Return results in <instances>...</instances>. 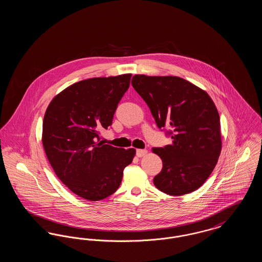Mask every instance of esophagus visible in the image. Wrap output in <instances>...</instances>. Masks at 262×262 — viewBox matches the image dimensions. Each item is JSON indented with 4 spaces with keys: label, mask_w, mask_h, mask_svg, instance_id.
<instances>
[{
    "label": "esophagus",
    "mask_w": 262,
    "mask_h": 262,
    "mask_svg": "<svg viewBox=\"0 0 262 262\" xmlns=\"http://www.w3.org/2000/svg\"><path fill=\"white\" fill-rule=\"evenodd\" d=\"M147 153V150L146 149H137V157H143L145 154Z\"/></svg>",
    "instance_id": "obj_1"
}]
</instances>
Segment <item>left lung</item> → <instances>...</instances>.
<instances>
[{
  "instance_id": "obj_1",
  "label": "left lung",
  "mask_w": 262,
  "mask_h": 262,
  "mask_svg": "<svg viewBox=\"0 0 262 262\" xmlns=\"http://www.w3.org/2000/svg\"><path fill=\"white\" fill-rule=\"evenodd\" d=\"M132 84L172 144L152 148L162 159L154 186L170 195L196 190L214 170L221 148L220 118L210 96L178 76L136 75Z\"/></svg>"
}]
</instances>
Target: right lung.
<instances>
[{
	"instance_id": "obj_1",
	"label": "right lung",
	"mask_w": 262,
	"mask_h": 262,
	"mask_svg": "<svg viewBox=\"0 0 262 262\" xmlns=\"http://www.w3.org/2000/svg\"><path fill=\"white\" fill-rule=\"evenodd\" d=\"M130 74L84 79L51 101L43 120L42 142L54 172L76 195L98 201L113 194L136 149L100 141L112 125L119 102L129 88Z\"/></svg>"
}]
</instances>
